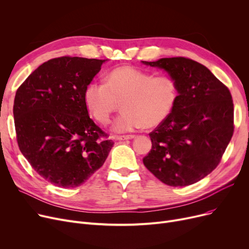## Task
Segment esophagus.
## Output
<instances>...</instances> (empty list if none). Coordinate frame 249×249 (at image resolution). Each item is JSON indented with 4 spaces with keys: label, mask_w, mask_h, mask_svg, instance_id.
<instances>
[{
    "label": "esophagus",
    "mask_w": 249,
    "mask_h": 249,
    "mask_svg": "<svg viewBox=\"0 0 249 249\" xmlns=\"http://www.w3.org/2000/svg\"><path fill=\"white\" fill-rule=\"evenodd\" d=\"M134 137H135L134 135H119L116 137V139L120 140V141H124V140H128V139H133Z\"/></svg>",
    "instance_id": "34e87169"
}]
</instances>
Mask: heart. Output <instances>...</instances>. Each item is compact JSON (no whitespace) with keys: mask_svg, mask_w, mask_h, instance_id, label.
I'll use <instances>...</instances> for the list:
<instances>
[{"mask_svg":"<svg viewBox=\"0 0 249 249\" xmlns=\"http://www.w3.org/2000/svg\"><path fill=\"white\" fill-rule=\"evenodd\" d=\"M178 98V86L169 75H154L131 65L109 71L105 84L91 82L84 93L85 104L102 125L110 123L122 103L123 112L114 123L117 132L154 128L171 114Z\"/></svg>","mask_w":249,"mask_h":249,"instance_id":"1","label":"heart"}]
</instances>
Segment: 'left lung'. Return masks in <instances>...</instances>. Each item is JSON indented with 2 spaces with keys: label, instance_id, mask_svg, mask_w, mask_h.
Wrapping results in <instances>:
<instances>
[{
  "label": "left lung",
  "instance_id": "8db88e82",
  "mask_svg": "<svg viewBox=\"0 0 249 249\" xmlns=\"http://www.w3.org/2000/svg\"><path fill=\"white\" fill-rule=\"evenodd\" d=\"M142 62L165 70L178 91L171 114L149 133L152 146L143 163L167 186L193 185L217 167L232 138L230 90L205 65L187 57Z\"/></svg>",
  "mask_w": 249,
  "mask_h": 249
}]
</instances>
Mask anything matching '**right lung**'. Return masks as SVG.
I'll return each instance as SVG.
<instances>
[{
    "mask_svg": "<svg viewBox=\"0 0 249 249\" xmlns=\"http://www.w3.org/2000/svg\"><path fill=\"white\" fill-rule=\"evenodd\" d=\"M105 61L49 59L16 91L13 113L18 146L34 171L56 187L84 184L113 147L114 141L89 118L84 99L86 87Z\"/></svg>",
    "mask_w": 249,
    "mask_h": 249,
    "instance_id": "add662e5",
    "label": "right lung"
}]
</instances>
